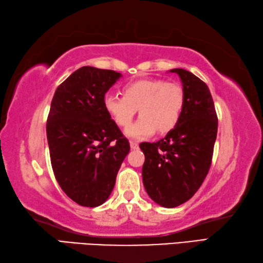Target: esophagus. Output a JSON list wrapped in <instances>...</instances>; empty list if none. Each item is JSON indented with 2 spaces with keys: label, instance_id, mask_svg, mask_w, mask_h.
Instances as JSON below:
<instances>
[{
  "label": "esophagus",
  "instance_id": "1",
  "mask_svg": "<svg viewBox=\"0 0 263 263\" xmlns=\"http://www.w3.org/2000/svg\"><path fill=\"white\" fill-rule=\"evenodd\" d=\"M130 146H131V149H138V147H139V144L136 141H131L130 142Z\"/></svg>",
  "mask_w": 263,
  "mask_h": 263
}]
</instances>
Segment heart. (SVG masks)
<instances>
[{"mask_svg":"<svg viewBox=\"0 0 263 263\" xmlns=\"http://www.w3.org/2000/svg\"><path fill=\"white\" fill-rule=\"evenodd\" d=\"M107 114L119 127H127L139 109L140 118L126 130L133 139H145L157 132L168 133L177 125L185 106V92L178 83L163 79H140L123 87V97L103 99Z\"/></svg>","mask_w":263,"mask_h":263,"instance_id":"heart-1","label":"heart"}]
</instances>
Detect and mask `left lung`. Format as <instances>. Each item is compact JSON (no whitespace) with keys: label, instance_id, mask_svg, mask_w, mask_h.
<instances>
[{"label":"left lung","instance_id":"1","mask_svg":"<svg viewBox=\"0 0 263 263\" xmlns=\"http://www.w3.org/2000/svg\"><path fill=\"white\" fill-rule=\"evenodd\" d=\"M185 92L179 122L163 139L142 142V181L153 201L174 208L193 197L212 164L217 115L208 86L184 69H173Z\"/></svg>","mask_w":263,"mask_h":263}]
</instances>
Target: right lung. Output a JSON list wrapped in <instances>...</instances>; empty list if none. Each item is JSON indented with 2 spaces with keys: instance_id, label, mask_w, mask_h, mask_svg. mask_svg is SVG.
<instances>
[{
  "instance_id": "right-lung-1",
  "label": "right lung",
  "mask_w": 263,
  "mask_h": 263,
  "mask_svg": "<svg viewBox=\"0 0 263 263\" xmlns=\"http://www.w3.org/2000/svg\"><path fill=\"white\" fill-rule=\"evenodd\" d=\"M122 77L114 70L83 66L51 100L47 140L61 189L84 207L109 198L130 144L103 106L104 94Z\"/></svg>"
}]
</instances>
